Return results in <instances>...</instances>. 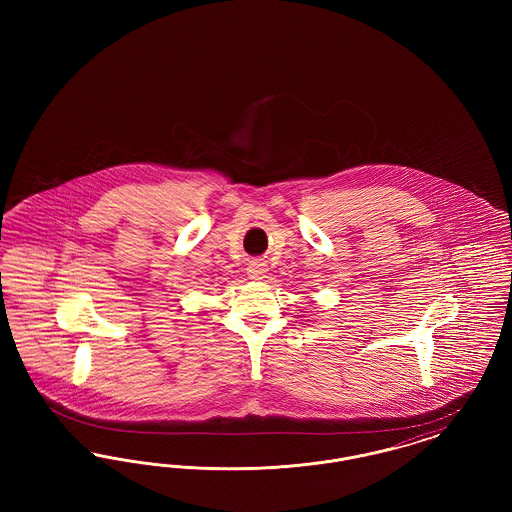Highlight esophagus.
<instances>
[{
	"instance_id": "1",
	"label": "esophagus",
	"mask_w": 512,
	"mask_h": 512,
	"mask_svg": "<svg viewBox=\"0 0 512 512\" xmlns=\"http://www.w3.org/2000/svg\"><path fill=\"white\" fill-rule=\"evenodd\" d=\"M267 265L263 261H251L247 267V276L251 280H263L267 276Z\"/></svg>"
}]
</instances>
